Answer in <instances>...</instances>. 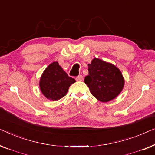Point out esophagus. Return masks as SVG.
I'll return each mask as SVG.
<instances>
[{
	"label": "esophagus",
	"instance_id": "esophagus-1",
	"mask_svg": "<svg viewBox=\"0 0 155 155\" xmlns=\"http://www.w3.org/2000/svg\"><path fill=\"white\" fill-rule=\"evenodd\" d=\"M76 80L78 81H81L83 80V77H82L81 75L78 76V77L76 78Z\"/></svg>",
	"mask_w": 155,
	"mask_h": 155
}]
</instances>
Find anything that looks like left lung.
I'll return each mask as SVG.
<instances>
[{"label":"left lung","mask_w":155,"mask_h":155,"mask_svg":"<svg viewBox=\"0 0 155 155\" xmlns=\"http://www.w3.org/2000/svg\"><path fill=\"white\" fill-rule=\"evenodd\" d=\"M88 66V75L84 82L91 94L102 102L116 98L124 86V78L118 67L96 58Z\"/></svg>","instance_id":"left-lung-1"}]
</instances>
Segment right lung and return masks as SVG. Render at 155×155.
I'll return each mask as SVG.
<instances>
[{"label":"right lung","mask_w":155,"mask_h":155,"mask_svg":"<svg viewBox=\"0 0 155 155\" xmlns=\"http://www.w3.org/2000/svg\"><path fill=\"white\" fill-rule=\"evenodd\" d=\"M75 82L74 78L69 77L58 62H53L43 71L39 87L47 99L57 101L66 95L69 86Z\"/></svg>","instance_id":"add662e5"}]
</instances>
